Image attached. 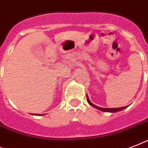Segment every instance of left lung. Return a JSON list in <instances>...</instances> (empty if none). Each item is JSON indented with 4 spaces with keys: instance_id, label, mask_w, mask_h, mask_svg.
<instances>
[{
    "instance_id": "1",
    "label": "left lung",
    "mask_w": 148,
    "mask_h": 148,
    "mask_svg": "<svg viewBox=\"0 0 148 148\" xmlns=\"http://www.w3.org/2000/svg\"><path fill=\"white\" fill-rule=\"evenodd\" d=\"M87 96V101H88V103L90 104V105H91L92 107H94L95 108H96V109H98V110H101V111H103V112H110V113H115V112H118V111H120V110H124V109H125V108H127L128 106H126V107H122V108H100V107H97V106L95 105L94 103H91L90 101V100H89V98H88V95H86Z\"/></svg>"
}]
</instances>
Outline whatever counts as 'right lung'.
Here are the masks:
<instances>
[{
  "label": "right lung",
  "mask_w": 148,
  "mask_h": 148,
  "mask_svg": "<svg viewBox=\"0 0 148 148\" xmlns=\"http://www.w3.org/2000/svg\"><path fill=\"white\" fill-rule=\"evenodd\" d=\"M33 115H40V114H33Z\"/></svg>",
  "instance_id": "right-lung-1"
}]
</instances>
